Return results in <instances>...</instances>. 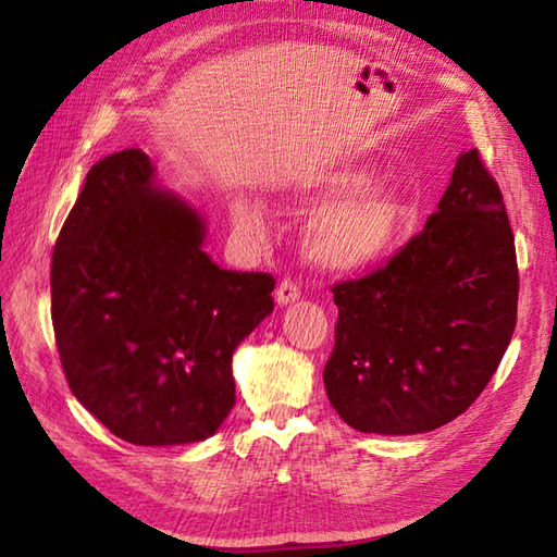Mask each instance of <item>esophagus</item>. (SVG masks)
Wrapping results in <instances>:
<instances>
[{
  "label": "esophagus",
  "instance_id": "34e87169",
  "mask_svg": "<svg viewBox=\"0 0 557 557\" xmlns=\"http://www.w3.org/2000/svg\"><path fill=\"white\" fill-rule=\"evenodd\" d=\"M299 297H301V287L294 280H282L280 285H277V289H275V301L280 306L294 304Z\"/></svg>",
  "mask_w": 557,
  "mask_h": 557
}]
</instances>
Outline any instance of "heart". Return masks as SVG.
Segmentation results:
<instances>
[{
  "instance_id": "obj_1",
  "label": "heart",
  "mask_w": 557,
  "mask_h": 557,
  "mask_svg": "<svg viewBox=\"0 0 557 557\" xmlns=\"http://www.w3.org/2000/svg\"><path fill=\"white\" fill-rule=\"evenodd\" d=\"M371 174L366 168H339L313 176L292 194V203H309L351 191L318 210L306 224V251L318 265L327 270L369 265L387 253L405 232L409 220L405 196L387 182H369ZM232 220L246 239H265L263 210L256 200L236 198Z\"/></svg>"
}]
</instances>
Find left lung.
Listing matches in <instances>:
<instances>
[{
  "label": "left lung",
  "mask_w": 557,
  "mask_h": 557,
  "mask_svg": "<svg viewBox=\"0 0 557 557\" xmlns=\"http://www.w3.org/2000/svg\"><path fill=\"white\" fill-rule=\"evenodd\" d=\"M330 405L361 433L411 435L465 413L517 325V253L503 194L461 152L421 234L359 280L337 282Z\"/></svg>",
  "instance_id": "8db88e82"
}]
</instances>
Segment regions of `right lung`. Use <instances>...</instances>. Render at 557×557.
<instances>
[{"instance_id":"add662e5","label":"right lung","mask_w":557,"mask_h":557,"mask_svg":"<svg viewBox=\"0 0 557 557\" xmlns=\"http://www.w3.org/2000/svg\"><path fill=\"white\" fill-rule=\"evenodd\" d=\"M152 176L138 148L92 164L50 289L71 393L116 437L160 447L206 441L227 419L232 354L275 309V280L212 263L203 218Z\"/></svg>"}]
</instances>
